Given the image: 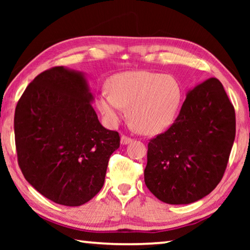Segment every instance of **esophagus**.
<instances>
[{"label":"esophagus","mask_w":250,"mask_h":250,"mask_svg":"<svg viewBox=\"0 0 250 250\" xmlns=\"http://www.w3.org/2000/svg\"><path fill=\"white\" fill-rule=\"evenodd\" d=\"M132 140H133V139L128 137V135H125V134L121 135V145H124V146L128 145V143L132 142Z\"/></svg>","instance_id":"34e87169"}]
</instances>
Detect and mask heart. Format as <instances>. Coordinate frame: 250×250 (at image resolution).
Here are the masks:
<instances>
[{
  "label": "heart",
  "instance_id": "heart-1",
  "mask_svg": "<svg viewBox=\"0 0 250 250\" xmlns=\"http://www.w3.org/2000/svg\"><path fill=\"white\" fill-rule=\"evenodd\" d=\"M109 90L97 97V108L110 125H116L128 108L130 124L143 133H154L172 124L180 108L182 88L172 76L137 70L109 79Z\"/></svg>",
  "mask_w": 250,
  "mask_h": 250
}]
</instances>
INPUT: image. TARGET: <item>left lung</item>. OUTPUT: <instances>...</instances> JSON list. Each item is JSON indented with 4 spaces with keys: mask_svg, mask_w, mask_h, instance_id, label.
Masks as SVG:
<instances>
[{
    "mask_svg": "<svg viewBox=\"0 0 250 250\" xmlns=\"http://www.w3.org/2000/svg\"><path fill=\"white\" fill-rule=\"evenodd\" d=\"M234 105L217 78L188 92L179 116L147 145L146 188L167 204H189L213 191L235 140Z\"/></svg>",
    "mask_w": 250,
    "mask_h": 250,
    "instance_id": "obj_1",
    "label": "left lung"
}]
</instances>
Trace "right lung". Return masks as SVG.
<instances>
[{"label":"right lung","mask_w":250,"mask_h":250,"mask_svg":"<svg viewBox=\"0 0 250 250\" xmlns=\"http://www.w3.org/2000/svg\"><path fill=\"white\" fill-rule=\"evenodd\" d=\"M92 99L82 73L57 66L36 76L16 104L21 171L57 204L80 206L98 194L120 146L119 133L101 125Z\"/></svg>","instance_id":"right-lung-1"}]
</instances>
